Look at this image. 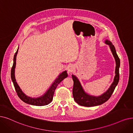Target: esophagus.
<instances>
[{
	"mask_svg": "<svg viewBox=\"0 0 133 133\" xmlns=\"http://www.w3.org/2000/svg\"><path fill=\"white\" fill-rule=\"evenodd\" d=\"M74 69V66L73 65H71L68 67V72L70 73L73 71Z\"/></svg>",
	"mask_w": 133,
	"mask_h": 133,
	"instance_id": "obj_1",
	"label": "esophagus"
}]
</instances>
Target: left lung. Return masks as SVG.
<instances>
[{
  "label": "left lung",
  "mask_w": 133,
  "mask_h": 133,
  "mask_svg": "<svg viewBox=\"0 0 133 133\" xmlns=\"http://www.w3.org/2000/svg\"><path fill=\"white\" fill-rule=\"evenodd\" d=\"M105 42L109 45L112 54L115 57V61H116V69H115V74H116V75L115 76L114 82L110 88L104 94H103L100 96L95 97L86 94L83 90L82 86H81V84L77 78L75 76L72 75V78L73 80V98L74 101L80 105L90 107L101 105L102 104L104 103L110 98L115 88H116L119 82V68L120 66V60L116 53V49H115L114 45L112 44V43L107 39Z\"/></svg>",
  "instance_id": "8db88e82"
}]
</instances>
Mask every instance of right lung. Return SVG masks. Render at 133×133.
I'll use <instances>...</instances> for the list:
<instances>
[{"label":"right lung","instance_id":"right-lung-1","mask_svg":"<svg viewBox=\"0 0 133 133\" xmlns=\"http://www.w3.org/2000/svg\"><path fill=\"white\" fill-rule=\"evenodd\" d=\"M18 49H17L14 55V63L11 71V79H12L17 95H18L19 98L23 102H24V103L27 104H29L32 105L43 106L48 104H49L53 100L54 92L57 88V85L60 84L61 81H62L65 78L67 77L68 74L67 73V72L65 71L61 73L58 76V77L57 78V79L55 80V82L53 83L52 85L51 86V87L49 88V89L47 91V92H45V94L43 95L42 96L39 97L38 98H31L28 97L22 91L20 88L19 87V86L16 82V79L15 77V68L16 64V56L17 53H18Z\"/></svg>","mask_w":133,"mask_h":133}]
</instances>
